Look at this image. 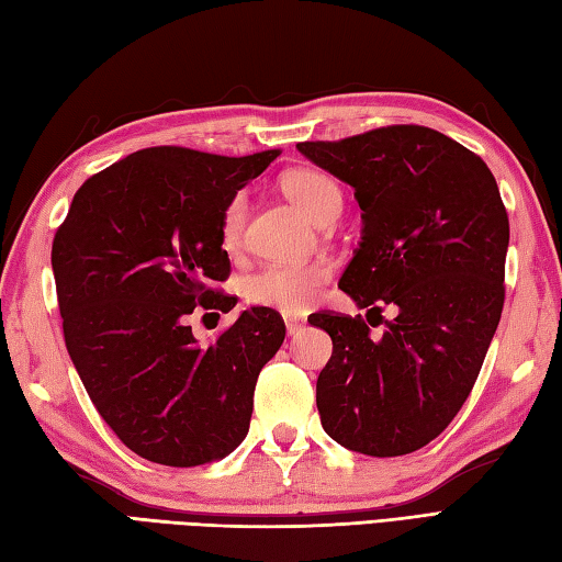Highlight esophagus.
I'll return each mask as SVG.
<instances>
[{
	"label": "esophagus",
	"mask_w": 562,
	"mask_h": 562,
	"mask_svg": "<svg viewBox=\"0 0 562 562\" xmlns=\"http://www.w3.org/2000/svg\"><path fill=\"white\" fill-rule=\"evenodd\" d=\"M284 326H288L290 336H296V333L306 328V321L300 316H284Z\"/></svg>",
	"instance_id": "1"
}]
</instances>
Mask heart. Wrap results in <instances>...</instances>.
Instances as JSON below:
<instances>
[{
	"mask_svg": "<svg viewBox=\"0 0 562 562\" xmlns=\"http://www.w3.org/2000/svg\"><path fill=\"white\" fill-rule=\"evenodd\" d=\"M282 193L300 207L308 220L316 224H330L338 220L345 205L342 186L336 178L318 169H294L282 176ZM246 212L248 202L244 193H236L226 202L220 217V244L224 250L241 248L246 232ZM330 268L326 262H296V266H262L244 282V294L250 304L278 308L284 314H302L312 306L321 288L328 282Z\"/></svg>",
	"mask_w": 562,
	"mask_h": 562,
	"instance_id": "b5f03b06",
	"label": "heart"
}]
</instances>
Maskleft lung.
I'll list each match as a JSON object with an SVG mask.
<instances>
[{
    "label": "left lung",
    "mask_w": 562,
    "mask_h": 562,
    "mask_svg": "<svg viewBox=\"0 0 562 562\" xmlns=\"http://www.w3.org/2000/svg\"><path fill=\"white\" fill-rule=\"evenodd\" d=\"M296 149L355 188L364 229L340 290L387 326L372 337L362 316L308 318L333 340L316 381L321 425L352 451L403 457L445 432L479 379L505 304V202L479 154L432 127ZM384 303L400 306L393 322Z\"/></svg>",
    "instance_id": "8db88e82"
}]
</instances>
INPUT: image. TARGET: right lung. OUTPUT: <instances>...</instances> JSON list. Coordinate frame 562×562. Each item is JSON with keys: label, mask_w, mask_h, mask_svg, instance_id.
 <instances>
[{"label": "right lung", "mask_w": 562, "mask_h": 562, "mask_svg": "<svg viewBox=\"0 0 562 562\" xmlns=\"http://www.w3.org/2000/svg\"><path fill=\"white\" fill-rule=\"evenodd\" d=\"M278 157L139 149L87 178L57 226L67 352L99 415L142 459L188 469L226 457L248 432L258 374L284 340L282 316L254 306L207 345L188 318L236 306L217 290L232 272L220 217Z\"/></svg>", "instance_id": "1"}]
</instances>
